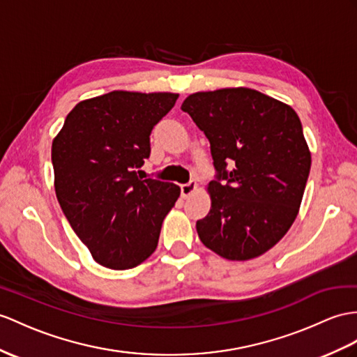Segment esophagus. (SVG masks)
Here are the masks:
<instances>
[{"label":"esophagus","instance_id":"1","mask_svg":"<svg viewBox=\"0 0 357 357\" xmlns=\"http://www.w3.org/2000/svg\"><path fill=\"white\" fill-rule=\"evenodd\" d=\"M180 189H181V198L186 199V198H189L197 190V183H194V181H190V183L181 185Z\"/></svg>","mask_w":357,"mask_h":357}]
</instances>
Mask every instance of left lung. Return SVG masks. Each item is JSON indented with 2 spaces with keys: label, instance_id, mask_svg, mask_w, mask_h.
<instances>
[{
  "label": "left lung",
  "instance_id": "1",
  "mask_svg": "<svg viewBox=\"0 0 357 357\" xmlns=\"http://www.w3.org/2000/svg\"><path fill=\"white\" fill-rule=\"evenodd\" d=\"M211 142L216 180L199 241L229 260L262 256L298 215L310 151L295 110L250 88L195 92L181 104ZM229 169H227V167Z\"/></svg>",
  "mask_w": 357,
  "mask_h": 357
}]
</instances>
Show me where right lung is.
<instances>
[{
    "label": "right lung",
    "mask_w": 357,
    "mask_h": 357,
    "mask_svg": "<svg viewBox=\"0 0 357 357\" xmlns=\"http://www.w3.org/2000/svg\"><path fill=\"white\" fill-rule=\"evenodd\" d=\"M178 93L113 91L68 113L51 146L59 204L97 264L130 269L149 259L180 197L168 181L142 180L153 127Z\"/></svg>",
    "instance_id": "obj_1"
}]
</instances>
